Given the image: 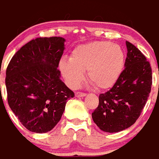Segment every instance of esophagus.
<instances>
[{"mask_svg":"<svg viewBox=\"0 0 159 159\" xmlns=\"http://www.w3.org/2000/svg\"><path fill=\"white\" fill-rule=\"evenodd\" d=\"M85 95H86V94L84 93V92H77L75 93V97H76V98H83V97H85Z\"/></svg>","mask_w":159,"mask_h":159,"instance_id":"34e87169","label":"esophagus"}]
</instances>
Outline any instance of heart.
<instances>
[{
	"mask_svg": "<svg viewBox=\"0 0 159 159\" xmlns=\"http://www.w3.org/2000/svg\"><path fill=\"white\" fill-rule=\"evenodd\" d=\"M125 65V54L118 44L110 42H92L77 46L70 60L60 61L59 68L71 87H76L87 71L88 80L98 90L112 87L121 76Z\"/></svg>",
	"mask_w": 159,
	"mask_h": 159,
	"instance_id": "obj_1",
	"label": "heart"
}]
</instances>
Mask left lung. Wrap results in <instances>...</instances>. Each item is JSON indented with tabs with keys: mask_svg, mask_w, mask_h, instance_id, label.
Returning a JSON list of instances; mask_svg holds the SVG:
<instances>
[{
	"mask_svg": "<svg viewBox=\"0 0 159 159\" xmlns=\"http://www.w3.org/2000/svg\"><path fill=\"white\" fill-rule=\"evenodd\" d=\"M124 70L113 87L99 95L98 106L92 114L93 121L103 132L117 133L131 127L139 118L149 97L152 68L146 56L131 43Z\"/></svg>",
	"mask_w": 159,
	"mask_h": 159,
	"instance_id": "left-lung-1",
	"label": "left lung"
}]
</instances>
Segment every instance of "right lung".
I'll return each instance as SVG.
<instances>
[{
	"instance_id": "right-lung-1",
	"label": "right lung",
	"mask_w": 159,
	"mask_h": 159,
	"mask_svg": "<svg viewBox=\"0 0 159 159\" xmlns=\"http://www.w3.org/2000/svg\"><path fill=\"white\" fill-rule=\"evenodd\" d=\"M65 38H38L17 51L6 72L7 102L28 130L50 131L59 122L74 93L61 80L57 67Z\"/></svg>"
}]
</instances>
